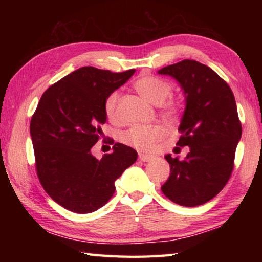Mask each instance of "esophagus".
Wrapping results in <instances>:
<instances>
[{
	"mask_svg": "<svg viewBox=\"0 0 262 262\" xmlns=\"http://www.w3.org/2000/svg\"><path fill=\"white\" fill-rule=\"evenodd\" d=\"M139 157H140V161L142 162H150L154 159V156H151V155H144V154H139Z\"/></svg>",
	"mask_w": 262,
	"mask_h": 262,
	"instance_id": "1",
	"label": "esophagus"
}]
</instances>
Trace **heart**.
I'll use <instances>...</instances> for the list:
<instances>
[{
	"instance_id": "heart-1",
	"label": "heart",
	"mask_w": 262,
	"mask_h": 262,
	"mask_svg": "<svg viewBox=\"0 0 262 262\" xmlns=\"http://www.w3.org/2000/svg\"><path fill=\"white\" fill-rule=\"evenodd\" d=\"M137 92L154 105H161L162 112L167 118H176L179 113L180 105L173 100L165 101L172 94V85L156 76H143L135 83ZM118 92H112L106 97L104 111L110 120L118 118ZM164 137V129L161 126H133L121 134L120 139L130 147L141 151H150Z\"/></svg>"
}]
</instances>
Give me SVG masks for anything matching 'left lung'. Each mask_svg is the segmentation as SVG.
<instances>
[{
    "instance_id": "left-lung-1",
    "label": "left lung",
    "mask_w": 262,
    "mask_h": 262,
    "mask_svg": "<svg viewBox=\"0 0 262 262\" xmlns=\"http://www.w3.org/2000/svg\"><path fill=\"white\" fill-rule=\"evenodd\" d=\"M158 74L174 78L184 91L186 106L177 145L189 147L183 161L165 156L170 177L162 192L177 205L200 206L216 196L231 176L242 137L236 100L228 83L198 61L184 60Z\"/></svg>"
}]
</instances>
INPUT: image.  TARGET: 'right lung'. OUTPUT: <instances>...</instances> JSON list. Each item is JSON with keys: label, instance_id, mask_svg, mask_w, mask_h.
<instances>
[{"label": "right lung", "instance_id": "1", "mask_svg": "<svg viewBox=\"0 0 262 262\" xmlns=\"http://www.w3.org/2000/svg\"><path fill=\"white\" fill-rule=\"evenodd\" d=\"M134 73L82 67L41 96L30 123L35 168L43 189L66 209L78 214L99 209L113 196L115 180L136 162L137 152L122 143L100 159L91 154L107 119L106 97Z\"/></svg>", "mask_w": 262, "mask_h": 262}]
</instances>
